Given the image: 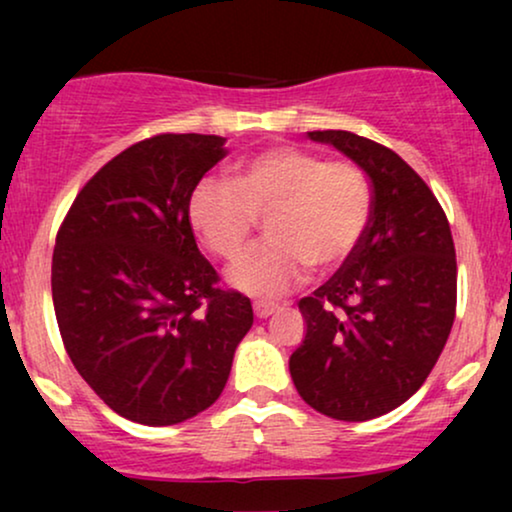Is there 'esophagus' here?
<instances>
[{
    "label": "esophagus",
    "mask_w": 512,
    "mask_h": 512,
    "mask_svg": "<svg viewBox=\"0 0 512 512\" xmlns=\"http://www.w3.org/2000/svg\"><path fill=\"white\" fill-rule=\"evenodd\" d=\"M275 310H277V307L272 303H254V312H256L258 319H268L270 314H275Z\"/></svg>",
    "instance_id": "34e87169"
}]
</instances>
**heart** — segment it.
<instances>
[{
    "label": "heart",
    "mask_w": 512,
    "mask_h": 512,
    "mask_svg": "<svg viewBox=\"0 0 512 512\" xmlns=\"http://www.w3.org/2000/svg\"><path fill=\"white\" fill-rule=\"evenodd\" d=\"M373 193L359 167L326 160L300 146H272L240 160L230 181L207 177L193 188L188 221L200 242L223 261L242 254L265 216L270 237L249 249L228 272L249 296L277 298L296 286L310 265L335 270L366 235Z\"/></svg>",
    "instance_id": "obj_1"
}]
</instances>
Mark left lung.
<instances>
[{
    "mask_svg": "<svg viewBox=\"0 0 512 512\" xmlns=\"http://www.w3.org/2000/svg\"><path fill=\"white\" fill-rule=\"evenodd\" d=\"M307 137L368 174L373 212L354 256L298 303L307 331L291 380L321 415L366 422L408 401L443 352L457 307L454 242L436 195L398 153L347 130Z\"/></svg>",
    "mask_w": 512,
    "mask_h": 512,
    "instance_id": "1",
    "label": "left lung"
}]
</instances>
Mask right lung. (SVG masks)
<instances>
[{"label": "right lung", "instance_id": "obj_1", "mask_svg": "<svg viewBox=\"0 0 512 512\" xmlns=\"http://www.w3.org/2000/svg\"><path fill=\"white\" fill-rule=\"evenodd\" d=\"M226 153V137L195 132L132 144L81 188L58 230L62 342L130 422L170 426L207 410L254 324L249 298L219 289L188 221L193 188Z\"/></svg>", "mask_w": 512, "mask_h": 512}]
</instances>
